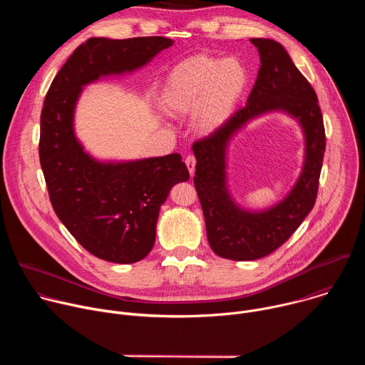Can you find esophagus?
I'll use <instances>...</instances> for the list:
<instances>
[{"label":"esophagus","mask_w":365,"mask_h":365,"mask_svg":"<svg viewBox=\"0 0 365 365\" xmlns=\"http://www.w3.org/2000/svg\"><path fill=\"white\" fill-rule=\"evenodd\" d=\"M185 165H186V168H187V170H189L190 176H193V173H195V166H196V159L193 158L192 154L186 155V159H185Z\"/></svg>","instance_id":"34e87169"}]
</instances>
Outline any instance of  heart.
<instances>
[{"instance_id": "1", "label": "heart", "mask_w": 365, "mask_h": 365, "mask_svg": "<svg viewBox=\"0 0 365 365\" xmlns=\"http://www.w3.org/2000/svg\"><path fill=\"white\" fill-rule=\"evenodd\" d=\"M247 83V71L238 59L195 55L170 71L160 103L170 115L193 113L195 128L212 133L230 120Z\"/></svg>"}]
</instances>
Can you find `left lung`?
Segmentation results:
<instances>
[{
  "instance_id": "obj_1",
  "label": "left lung",
  "mask_w": 365,
  "mask_h": 365,
  "mask_svg": "<svg viewBox=\"0 0 365 365\" xmlns=\"http://www.w3.org/2000/svg\"><path fill=\"white\" fill-rule=\"evenodd\" d=\"M259 53L255 83L247 106L193 143V183L200 200L206 235L212 251L234 262H251L272 254L299 228L315 205L325 153V127L318 96L292 62L286 48L270 38L250 40ZM269 110L294 116L305 134V165L295 187L276 207L250 213L232 200L226 189L225 154L233 134L250 119Z\"/></svg>"
}]
</instances>
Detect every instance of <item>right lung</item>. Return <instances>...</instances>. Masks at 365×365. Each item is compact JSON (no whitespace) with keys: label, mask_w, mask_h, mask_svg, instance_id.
<instances>
[{"label":"right lung","mask_w":365,"mask_h":365,"mask_svg":"<svg viewBox=\"0 0 365 365\" xmlns=\"http://www.w3.org/2000/svg\"><path fill=\"white\" fill-rule=\"evenodd\" d=\"M172 44L162 36L88 38L44 98L38 155L51 206L75 240L106 262L131 264L151 251L160 206L189 172L178 153L123 163L92 159L73 133L76 101L82 86L135 71Z\"/></svg>","instance_id":"right-lung-1"}]
</instances>
